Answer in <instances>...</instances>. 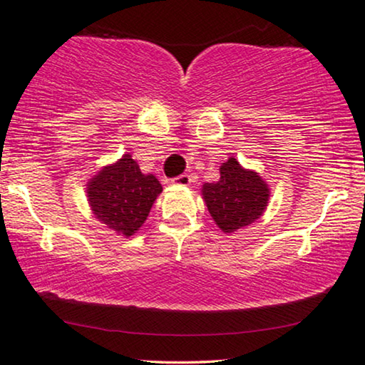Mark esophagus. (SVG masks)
Segmentation results:
<instances>
[{
	"label": "esophagus",
	"mask_w": 365,
	"mask_h": 365,
	"mask_svg": "<svg viewBox=\"0 0 365 365\" xmlns=\"http://www.w3.org/2000/svg\"><path fill=\"white\" fill-rule=\"evenodd\" d=\"M173 185H180V187H188L190 183H192V177L190 175H178L172 180Z\"/></svg>",
	"instance_id": "esophagus-1"
}]
</instances>
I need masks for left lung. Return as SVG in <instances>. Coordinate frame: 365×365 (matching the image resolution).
I'll return each mask as SVG.
<instances>
[{
	"label": "left lung",
	"mask_w": 365,
	"mask_h": 365,
	"mask_svg": "<svg viewBox=\"0 0 365 365\" xmlns=\"http://www.w3.org/2000/svg\"><path fill=\"white\" fill-rule=\"evenodd\" d=\"M202 197L213 222L223 233L250 227L269 203V187L258 172L230 157L220 167V180L203 183Z\"/></svg>",
	"instance_id": "1"
}]
</instances>
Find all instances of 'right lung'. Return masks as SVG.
<instances>
[{
    "label": "right lung",
    "instance_id": "right-lung-1",
    "mask_svg": "<svg viewBox=\"0 0 365 365\" xmlns=\"http://www.w3.org/2000/svg\"><path fill=\"white\" fill-rule=\"evenodd\" d=\"M94 217L117 235L129 238L145 223L162 185L152 173H142L130 153L102 167L86 185Z\"/></svg>",
    "mask_w": 365,
    "mask_h": 365
}]
</instances>
